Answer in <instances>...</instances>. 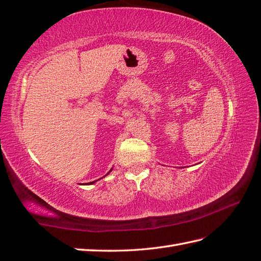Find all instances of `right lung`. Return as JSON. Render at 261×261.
<instances>
[{
	"label": "right lung",
	"mask_w": 261,
	"mask_h": 261,
	"mask_svg": "<svg viewBox=\"0 0 261 261\" xmlns=\"http://www.w3.org/2000/svg\"><path fill=\"white\" fill-rule=\"evenodd\" d=\"M112 170H113V168H111V171H112ZM111 171H110V172H111ZM110 172H109V173H107V174H110ZM107 174H106V175H107ZM106 175H105V176H106ZM103 177H104V176H103ZM96 181H97V180H96ZM96 181H93V182H89V183H88V185H94V183H95Z\"/></svg>",
	"instance_id": "1"
}]
</instances>
